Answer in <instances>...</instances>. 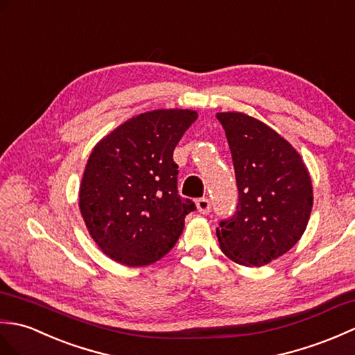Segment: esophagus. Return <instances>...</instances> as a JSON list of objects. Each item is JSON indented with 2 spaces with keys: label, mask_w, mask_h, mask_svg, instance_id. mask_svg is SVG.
Returning <instances> with one entry per match:
<instances>
[{
  "label": "esophagus",
  "mask_w": 355,
  "mask_h": 355,
  "mask_svg": "<svg viewBox=\"0 0 355 355\" xmlns=\"http://www.w3.org/2000/svg\"><path fill=\"white\" fill-rule=\"evenodd\" d=\"M196 207H198V211L200 214H208L209 209H211V203L207 198H202L196 200Z\"/></svg>",
  "instance_id": "1"
}]
</instances>
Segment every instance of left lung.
<instances>
[{
    "label": "left lung",
    "instance_id": "obj_1",
    "mask_svg": "<svg viewBox=\"0 0 355 355\" xmlns=\"http://www.w3.org/2000/svg\"><path fill=\"white\" fill-rule=\"evenodd\" d=\"M231 148L239 205L216 230L220 249L241 266L261 267L302 237L313 185L301 155L286 138L243 112H218Z\"/></svg>",
    "mask_w": 355,
    "mask_h": 355
}]
</instances>
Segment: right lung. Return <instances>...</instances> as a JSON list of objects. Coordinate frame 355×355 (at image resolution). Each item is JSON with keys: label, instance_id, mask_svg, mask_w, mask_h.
I'll return each mask as SVG.
<instances>
[{"label": "right lung", "instance_id": "1", "mask_svg": "<svg viewBox=\"0 0 355 355\" xmlns=\"http://www.w3.org/2000/svg\"><path fill=\"white\" fill-rule=\"evenodd\" d=\"M191 109L129 118L92 148L78 207L91 239L123 266L156 263L175 246L194 202L178 194L175 147L196 121Z\"/></svg>", "mask_w": 355, "mask_h": 355}]
</instances>
